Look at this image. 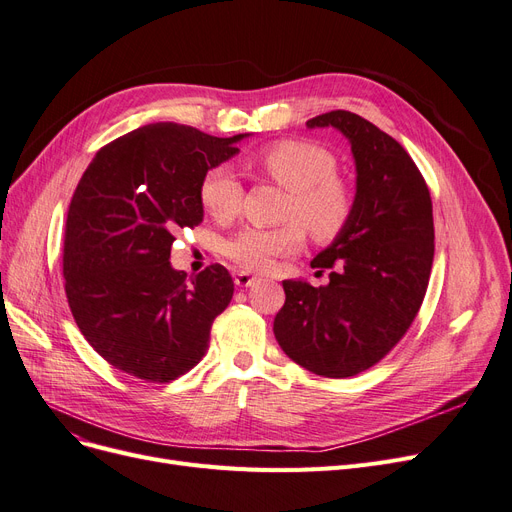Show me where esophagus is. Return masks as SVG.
I'll list each match as a JSON object with an SVG mask.
<instances>
[{
    "mask_svg": "<svg viewBox=\"0 0 512 512\" xmlns=\"http://www.w3.org/2000/svg\"><path fill=\"white\" fill-rule=\"evenodd\" d=\"M257 280H259V278H257L255 274H251V272H244V270H240V272H236V274H234V284H236V286H240V288L253 286Z\"/></svg>",
    "mask_w": 512,
    "mask_h": 512,
    "instance_id": "1",
    "label": "esophagus"
}]
</instances>
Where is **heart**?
Returning a JSON list of instances; mask_svg holds the SVG:
<instances>
[{"mask_svg": "<svg viewBox=\"0 0 512 512\" xmlns=\"http://www.w3.org/2000/svg\"><path fill=\"white\" fill-rule=\"evenodd\" d=\"M259 165L291 192L286 219L299 220L318 240H332L343 232L353 211V194L335 175L337 159L326 148L301 140L278 142L261 152ZM201 203L217 221H230L240 213L242 184L230 165L213 167L203 177ZM298 225L288 221L280 228H244L228 240L226 255L240 268L268 270L276 257L301 249L303 230Z\"/></svg>", "mask_w": 512, "mask_h": 512, "instance_id": "obj_1", "label": "heart"}]
</instances>
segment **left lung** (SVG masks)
<instances>
[{
  "label": "left lung",
  "mask_w": 512,
  "mask_h": 512,
  "mask_svg": "<svg viewBox=\"0 0 512 512\" xmlns=\"http://www.w3.org/2000/svg\"><path fill=\"white\" fill-rule=\"evenodd\" d=\"M305 125L332 127L349 142L353 211L311 261L330 270L328 284L282 280L274 335L305 370L345 379L385 358L416 318L433 265V205L410 154L370 121L332 110Z\"/></svg>",
  "instance_id": "8db88e82"
}]
</instances>
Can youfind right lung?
<instances>
[{
	"instance_id": "add662e5",
	"label": "right lung",
	"mask_w": 512,
	"mask_h": 512,
	"mask_svg": "<svg viewBox=\"0 0 512 512\" xmlns=\"http://www.w3.org/2000/svg\"><path fill=\"white\" fill-rule=\"evenodd\" d=\"M249 136L152 123L100 148L85 169L66 217L64 288L81 335L108 364L169 383L203 360L234 282L215 263L188 284L171 244L203 221L207 171Z\"/></svg>"
}]
</instances>
